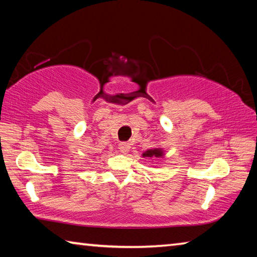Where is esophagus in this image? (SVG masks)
<instances>
[{"instance_id":"esophagus-1","label":"esophagus","mask_w":257,"mask_h":257,"mask_svg":"<svg viewBox=\"0 0 257 257\" xmlns=\"http://www.w3.org/2000/svg\"><path fill=\"white\" fill-rule=\"evenodd\" d=\"M130 149V144L128 143H120L119 144V150L120 152H122V153H127Z\"/></svg>"}]
</instances>
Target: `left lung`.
Segmentation results:
<instances>
[{
    "label": "left lung",
    "instance_id": "left-lung-1",
    "mask_svg": "<svg viewBox=\"0 0 257 257\" xmlns=\"http://www.w3.org/2000/svg\"><path fill=\"white\" fill-rule=\"evenodd\" d=\"M144 158H161L163 156V151L161 149H154V150H149L146 151L145 153H143Z\"/></svg>",
    "mask_w": 257,
    "mask_h": 257
}]
</instances>
